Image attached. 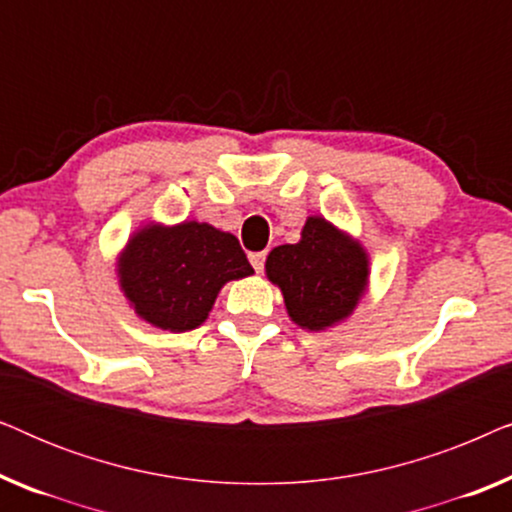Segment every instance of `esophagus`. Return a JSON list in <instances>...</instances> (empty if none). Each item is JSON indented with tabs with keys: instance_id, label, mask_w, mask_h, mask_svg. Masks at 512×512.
I'll return each mask as SVG.
<instances>
[{
	"instance_id": "1",
	"label": "esophagus",
	"mask_w": 512,
	"mask_h": 512,
	"mask_svg": "<svg viewBox=\"0 0 512 512\" xmlns=\"http://www.w3.org/2000/svg\"><path fill=\"white\" fill-rule=\"evenodd\" d=\"M249 263L254 265L256 272H263V263H265L263 251H258V254H249Z\"/></svg>"
}]
</instances>
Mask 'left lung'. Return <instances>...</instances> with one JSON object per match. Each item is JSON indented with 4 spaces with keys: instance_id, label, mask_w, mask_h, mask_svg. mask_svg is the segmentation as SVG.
Returning a JSON list of instances; mask_svg holds the SVG:
<instances>
[{
    "instance_id": "obj_1",
    "label": "left lung",
    "mask_w": 512,
    "mask_h": 512,
    "mask_svg": "<svg viewBox=\"0 0 512 512\" xmlns=\"http://www.w3.org/2000/svg\"><path fill=\"white\" fill-rule=\"evenodd\" d=\"M265 275L282 291L293 324L321 333L352 317L370 286V254L361 240L324 216H307L296 244L275 247Z\"/></svg>"
}]
</instances>
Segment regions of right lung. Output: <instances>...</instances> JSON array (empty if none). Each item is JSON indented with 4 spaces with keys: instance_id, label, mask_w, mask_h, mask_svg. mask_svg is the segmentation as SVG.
I'll list each match as a JSON object with an SVG mask.
<instances>
[{
    "instance_id": "obj_1",
    "label": "right lung",
    "mask_w": 512,
    "mask_h": 512,
    "mask_svg": "<svg viewBox=\"0 0 512 512\" xmlns=\"http://www.w3.org/2000/svg\"><path fill=\"white\" fill-rule=\"evenodd\" d=\"M251 275L237 237L205 221H142L116 256L118 289L128 305L170 333L205 324L223 286Z\"/></svg>"
}]
</instances>
